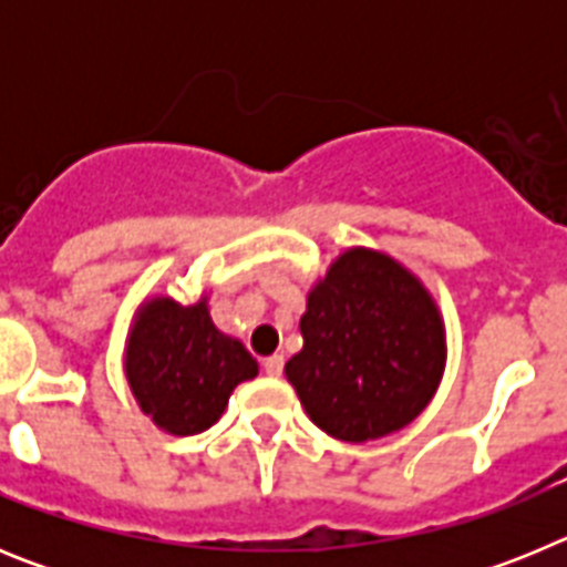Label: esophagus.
Wrapping results in <instances>:
<instances>
[{
  "label": "esophagus",
  "instance_id": "1",
  "mask_svg": "<svg viewBox=\"0 0 567 567\" xmlns=\"http://www.w3.org/2000/svg\"><path fill=\"white\" fill-rule=\"evenodd\" d=\"M264 372H267L269 378H278V374L284 372V354H269V358L264 360Z\"/></svg>",
  "mask_w": 567,
  "mask_h": 567
}]
</instances>
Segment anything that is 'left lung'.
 Instances as JSON below:
<instances>
[{
	"mask_svg": "<svg viewBox=\"0 0 567 567\" xmlns=\"http://www.w3.org/2000/svg\"><path fill=\"white\" fill-rule=\"evenodd\" d=\"M303 349L287 363L309 420L346 443L392 434L432 400L445 332L432 295L372 249L340 255L309 292Z\"/></svg>",
	"mask_w": 567,
	"mask_h": 567,
	"instance_id": "obj_1",
	"label": "left lung"
}]
</instances>
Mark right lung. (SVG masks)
<instances>
[{"mask_svg":"<svg viewBox=\"0 0 567 567\" xmlns=\"http://www.w3.org/2000/svg\"><path fill=\"white\" fill-rule=\"evenodd\" d=\"M258 374L244 343L218 332L207 300L144 303L127 343V380L142 412L169 434H198L221 417L233 389Z\"/></svg>","mask_w":567,"mask_h":567,"instance_id":"add662e5","label":"right lung"}]
</instances>
